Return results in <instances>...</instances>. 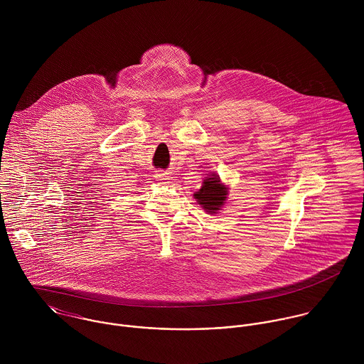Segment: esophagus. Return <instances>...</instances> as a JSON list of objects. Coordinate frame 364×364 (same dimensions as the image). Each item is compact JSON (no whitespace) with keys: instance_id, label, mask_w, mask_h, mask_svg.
<instances>
[{"instance_id":"1","label":"esophagus","mask_w":364,"mask_h":364,"mask_svg":"<svg viewBox=\"0 0 364 364\" xmlns=\"http://www.w3.org/2000/svg\"><path fill=\"white\" fill-rule=\"evenodd\" d=\"M156 181H166V179H169L168 176H165V173H156Z\"/></svg>"}]
</instances>
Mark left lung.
Instances as JSON below:
<instances>
[{"label": "left lung", "mask_w": 364, "mask_h": 364, "mask_svg": "<svg viewBox=\"0 0 364 364\" xmlns=\"http://www.w3.org/2000/svg\"><path fill=\"white\" fill-rule=\"evenodd\" d=\"M195 199H198L199 205H202L205 210H208L210 213H215L224 205V200L227 199V189L224 185L220 183L217 175H213V178L205 179L199 192L195 193Z\"/></svg>", "instance_id": "left-lung-1"}]
</instances>
